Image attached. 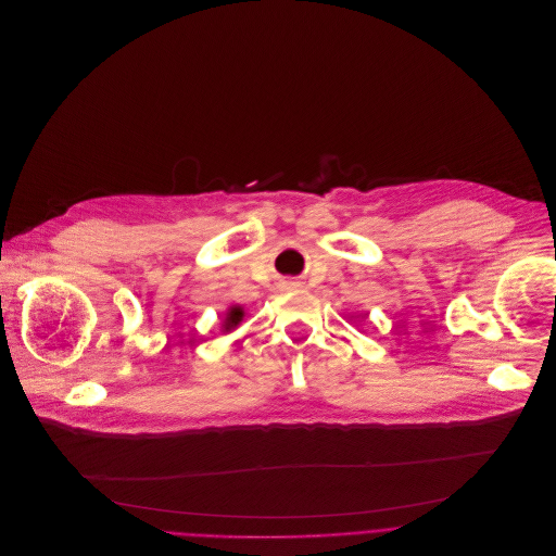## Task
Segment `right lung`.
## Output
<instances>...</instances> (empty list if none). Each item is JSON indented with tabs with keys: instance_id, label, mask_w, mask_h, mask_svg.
I'll return each instance as SVG.
<instances>
[{
	"instance_id": "1",
	"label": "right lung",
	"mask_w": 556,
	"mask_h": 556,
	"mask_svg": "<svg viewBox=\"0 0 556 556\" xmlns=\"http://www.w3.org/2000/svg\"><path fill=\"white\" fill-rule=\"evenodd\" d=\"M243 317H245L243 306H239V304L228 306V311L224 313V321H220V332H230V330H235V328L243 321Z\"/></svg>"
}]
</instances>
